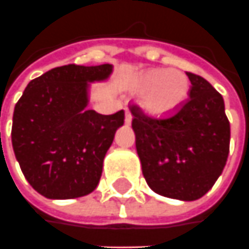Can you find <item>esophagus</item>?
<instances>
[{
	"label": "esophagus",
	"mask_w": 249,
	"mask_h": 249,
	"mask_svg": "<svg viewBox=\"0 0 249 249\" xmlns=\"http://www.w3.org/2000/svg\"><path fill=\"white\" fill-rule=\"evenodd\" d=\"M126 114H124V121H126V124H128V123H131V119H133V115H131V112L128 111L127 108H126V111H124Z\"/></svg>",
	"instance_id": "esophagus-1"
}]
</instances>
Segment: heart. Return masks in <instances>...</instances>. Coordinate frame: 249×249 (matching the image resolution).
<instances>
[{
    "instance_id": "heart-1",
    "label": "heart",
    "mask_w": 249,
    "mask_h": 249,
    "mask_svg": "<svg viewBox=\"0 0 249 249\" xmlns=\"http://www.w3.org/2000/svg\"><path fill=\"white\" fill-rule=\"evenodd\" d=\"M190 84L180 70L152 69L135 81V90L143 93L142 104L150 114L164 115L181 106L188 96Z\"/></svg>"
}]
</instances>
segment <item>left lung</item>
Listing matches in <instances>:
<instances>
[{
  "instance_id": "obj_1",
  "label": "left lung",
  "mask_w": 249,
  "mask_h": 249,
  "mask_svg": "<svg viewBox=\"0 0 249 249\" xmlns=\"http://www.w3.org/2000/svg\"><path fill=\"white\" fill-rule=\"evenodd\" d=\"M188 99L161 118L130 106L142 174L154 193L180 200L202 198L222 174L229 154L231 124L224 99L198 74L186 71Z\"/></svg>"
}]
</instances>
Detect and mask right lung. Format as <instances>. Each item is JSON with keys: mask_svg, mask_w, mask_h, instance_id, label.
<instances>
[{"mask_svg": "<svg viewBox=\"0 0 249 249\" xmlns=\"http://www.w3.org/2000/svg\"><path fill=\"white\" fill-rule=\"evenodd\" d=\"M109 63L65 65L27 85L13 112L12 145L25 179L50 199L88 195L102 176L103 160L124 123L87 109L88 82L107 78Z\"/></svg>", "mask_w": 249, "mask_h": 249, "instance_id": "add662e5", "label": "right lung"}]
</instances>
